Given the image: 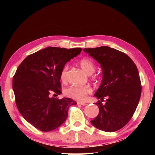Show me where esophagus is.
I'll return each instance as SVG.
<instances>
[{"label":"esophagus","instance_id":"esophagus-1","mask_svg":"<svg viewBox=\"0 0 155 155\" xmlns=\"http://www.w3.org/2000/svg\"><path fill=\"white\" fill-rule=\"evenodd\" d=\"M77 104H81V105H83V106L87 105V104H86L85 103H83V102H77Z\"/></svg>","mask_w":155,"mask_h":155}]
</instances>
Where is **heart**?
Returning a JSON list of instances; mask_svg holds the SVG:
<instances>
[{
  "instance_id": "heart-1",
  "label": "heart",
  "mask_w": 155,
  "mask_h": 155,
  "mask_svg": "<svg viewBox=\"0 0 155 155\" xmlns=\"http://www.w3.org/2000/svg\"><path fill=\"white\" fill-rule=\"evenodd\" d=\"M78 64H79L81 69L88 75H91L95 71V65L90 59L83 58L80 60ZM68 69V65H65L60 74V77L63 81L66 80ZM91 92V89L90 86H82V87L72 86V87L66 89L64 91L65 95L66 96L74 100H78V101L83 100L87 94H90Z\"/></svg>"
}]
</instances>
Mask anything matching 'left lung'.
Masks as SVG:
<instances>
[{
  "mask_svg": "<svg viewBox=\"0 0 155 155\" xmlns=\"http://www.w3.org/2000/svg\"><path fill=\"white\" fill-rule=\"evenodd\" d=\"M83 51L101 65L103 78L94 96L99 114L91 123L106 132H114L127 124L140 101L141 86L134 62L124 52L104 46ZM106 98L105 104L101 103Z\"/></svg>",
  "mask_w": 155,
  "mask_h": 155,
  "instance_id": "1",
  "label": "left lung"
}]
</instances>
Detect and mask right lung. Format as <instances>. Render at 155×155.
Returning <instances> with one entry per match:
<instances>
[{
	"instance_id": "add662e5",
	"label": "right lung",
	"mask_w": 155,
	"mask_h": 155,
	"mask_svg": "<svg viewBox=\"0 0 155 155\" xmlns=\"http://www.w3.org/2000/svg\"><path fill=\"white\" fill-rule=\"evenodd\" d=\"M82 48L47 47L26 57L13 78L15 103L26 121L44 132L53 130L67 119L71 98L50 97L61 94L60 74L68 61Z\"/></svg>"
}]
</instances>
